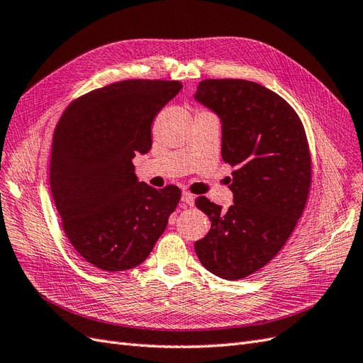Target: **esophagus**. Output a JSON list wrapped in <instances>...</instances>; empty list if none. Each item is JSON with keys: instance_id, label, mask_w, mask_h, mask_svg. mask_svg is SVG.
<instances>
[{"instance_id": "obj_1", "label": "esophagus", "mask_w": 363, "mask_h": 363, "mask_svg": "<svg viewBox=\"0 0 363 363\" xmlns=\"http://www.w3.org/2000/svg\"><path fill=\"white\" fill-rule=\"evenodd\" d=\"M194 201H195V196L189 192H183L182 194V203L186 204V206H194Z\"/></svg>"}]
</instances>
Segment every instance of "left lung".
Wrapping results in <instances>:
<instances>
[{"instance_id":"left-lung-1","label":"left lung","mask_w":363,"mask_h":363,"mask_svg":"<svg viewBox=\"0 0 363 363\" xmlns=\"http://www.w3.org/2000/svg\"><path fill=\"white\" fill-rule=\"evenodd\" d=\"M194 98L221 121V156L236 168L227 211L206 196L196 207L211 219L195 242L201 265L225 280L259 271L286 244L312 182L304 127L280 95L248 80H203Z\"/></svg>"}]
</instances>
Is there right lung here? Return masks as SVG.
<instances>
[{
    "label": "right lung",
    "mask_w": 363,
    "mask_h": 363,
    "mask_svg": "<svg viewBox=\"0 0 363 363\" xmlns=\"http://www.w3.org/2000/svg\"><path fill=\"white\" fill-rule=\"evenodd\" d=\"M180 82L124 80L72 101L54 131L50 184L69 242L103 271L140 265L180 200L177 186L139 182L133 159L151 148L156 115Z\"/></svg>",
    "instance_id": "1"
}]
</instances>
